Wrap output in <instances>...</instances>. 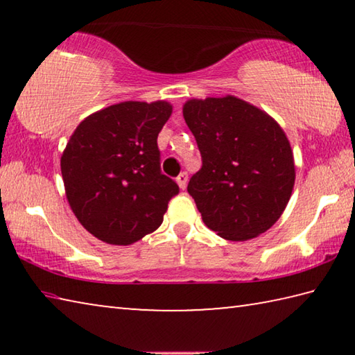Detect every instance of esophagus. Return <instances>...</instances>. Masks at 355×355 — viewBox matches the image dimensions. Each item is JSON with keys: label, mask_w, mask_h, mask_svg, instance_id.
Segmentation results:
<instances>
[{"label": "esophagus", "mask_w": 355, "mask_h": 355, "mask_svg": "<svg viewBox=\"0 0 355 355\" xmlns=\"http://www.w3.org/2000/svg\"><path fill=\"white\" fill-rule=\"evenodd\" d=\"M177 183H178L180 188L184 189L186 188V183H188V173H186V172L180 173V175L177 177Z\"/></svg>", "instance_id": "1"}]
</instances>
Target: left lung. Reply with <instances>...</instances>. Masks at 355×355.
<instances>
[{
  "mask_svg": "<svg viewBox=\"0 0 355 355\" xmlns=\"http://www.w3.org/2000/svg\"><path fill=\"white\" fill-rule=\"evenodd\" d=\"M183 116L202 156L188 192L207 227L228 241H245L271 228L296 177L279 123L230 95L189 100Z\"/></svg>",
  "mask_w": 355,
  "mask_h": 355,
  "instance_id": "8db88e82",
  "label": "left lung"
}]
</instances>
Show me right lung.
<instances>
[{"label":"right lung","instance_id":"obj_1","mask_svg":"<svg viewBox=\"0 0 355 355\" xmlns=\"http://www.w3.org/2000/svg\"><path fill=\"white\" fill-rule=\"evenodd\" d=\"M166 101H125L78 125L61 158L65 192L78 220L107 244L128 245L155 232L180 188L161 172L158 135Z\"/></svg>","mask_w":355,"mask_h":355}]
</instances>
